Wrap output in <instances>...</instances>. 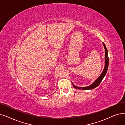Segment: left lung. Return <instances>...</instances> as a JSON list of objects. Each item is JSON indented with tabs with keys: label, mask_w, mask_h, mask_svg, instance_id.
Masks as SVG:
<instances>
[{
	"label": "left lung",
	"mask_w": 125,
	"mask_h": 125,
	"mask_svg": "<svg viewBox=\"0 0 125 125\" xmlns=\"http://www.w3.org/2000/svg\"><path fill=\"white\" fill-rule=\"evenodd\" d=\"M103 45L104 47L105 48V67L104 68V70L102 72V73H101V74L100 75V77L97 78L94 82L91 85H90V86H87V87H78L75 86L73 83V86L74 87V88L75 89H83V90H89V89H93L95 88V87H96L97 86H98L101 83V82H102V81L103 80V78H104V77L105 76L106 73L107 72L108 70V65H109V58H108V51L107 48L105 45V44L104 43H103Z\"/></svg>",
	"instance_id": "left-lung-1"
}]
</instances>
